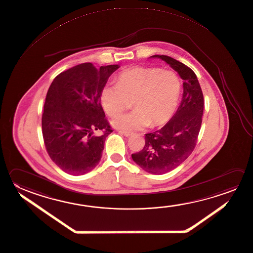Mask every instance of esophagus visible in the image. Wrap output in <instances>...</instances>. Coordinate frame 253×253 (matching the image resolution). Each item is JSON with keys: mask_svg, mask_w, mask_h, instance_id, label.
Returning <instances> with one entry per match:
<instances>
[{"mask_svg": "<svg viewBox=\"0 0 253 253\" xmlns=\"http://www.w3.org/2000/svg\"><path fill=\"white\" fill-rule=\"evenodd\" d=\"M121 133L124 134L125 136H126V137H129V136H132L133 135V133L132 132H128V131H120Z\"/></svg>", "mask_w": 253, "mask_h": 253, "instance_id": "esophagus-1", "label": "esophagus"}]
</instances>
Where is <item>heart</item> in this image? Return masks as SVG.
Masks as SVG:
<instances>
[{
    "label": "heart",
    "instance_id": "b5f03b06",
    "mask_svg": "<svg viewBox=\"0 0 253 253\" xmlns=\"http://www.w3.org/2000/svg\"><path fill=\"white\" fill-rule=\"evenodd\" d=\"M182 81L177 74L152 67H134L122 71L116 84H107L101 92L106 113L115 117L133 102L135 110L116 117L112 124L125 130L165 126L179 105Z\"/></svg>",
    "mask_w": 253,
    "mask_h": 253
}]
</instances>
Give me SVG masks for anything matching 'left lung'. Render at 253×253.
<instances>
[{"label": "left lung", "instance_id": "obj_1", "mask_svg": "<svg viewBox=\"0 0 253 253\" xmlns=\"http://www.w3.org/2000/svg\"><path fill=\"white\" fill-rule=\"evenodd\" d=\"M166 61L184 80V93L175 115L162 128L145 133L142 151L133 161L148 173L165 174L182 164L193 152L201 130L204 99L197 77L184 63L169 56L154 55Z\"/></svg>", "mask_w": 253, "mask_h": 253}]
</instances>
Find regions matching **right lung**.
I'll list each match as a JSON object with an SVG mask.
<instances>
[{"label":"right lung","mask_w":253,"mask_h":253,"mask_svg":"<svg viewBox=\"0 0 253 253\" xmlns=\"http://www.w3.org/2000/svg\"><path fill=\"white\" fill-rule=\"evenodd\" d=\"M119 68L82 63L59 74L50 85L42 132L51 161L66 173L84 175L100 162L106 137L113 131L101 107V92Z\"/></svg>","instance_id":"obj_1"}]
</instances>
